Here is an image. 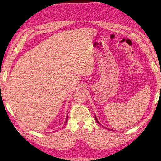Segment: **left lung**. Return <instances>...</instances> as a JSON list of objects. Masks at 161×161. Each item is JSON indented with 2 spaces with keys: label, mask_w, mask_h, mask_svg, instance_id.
I'll list each match as a JSON object with an SVG mask.
<instances>
[{
  "label": "left lung",
  "mask_w": 161,
  "mask_h": 161,
  "mask_svg": "<svg viewBox=\"0 0 161 161\" xmlns=\"http://www.w3.org/2000/svg\"><path fill=\"white\" fill-rule=\"evenodd\" d=\"M95 120H96V122L98 123V124H100V122H99V121L97 120V119L96 118V117H95Z\"/></svg>",
  "instance_id": "left-lung-1"
}]
</instances>
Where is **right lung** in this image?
<instances>
[{
    "mask_svg": "<svg viewBox=\"0 0 161 161\" xmlns=\"http://www.w3.org/2000/svg\"><path fill=\"white\" fill-rule=\"evenodd\" d=\"M67 117H68V115H67ZM67 120H68V118H66V123L67 122Z\"/></svg>",
    "mask_w": 161,
    "mask_h": 161,
    "instance_id": "obj_1",
    "label": "right lung"
}]
</instances>
